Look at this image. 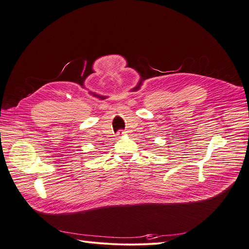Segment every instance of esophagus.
Wrapping results in <instances>:
<instances>
[{"label": "esophagus", "instance_id": "esophagus-1", "mask_svg": "<svg viewBox=\"0 0 249 249\" xmlns=\"http://www.w3.org/2000/svg\"><path fill=\"white\" fill-rule=\"evenodd\" d=\"M127 132H124V131H119V132H117V136L118 137H123L124 135H125Z\"/></svg>", "mask_w": 249, "mask_h": 249}]
</instances>
